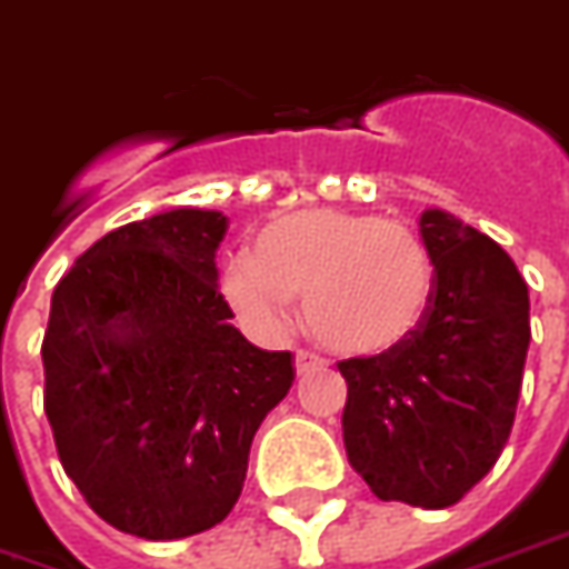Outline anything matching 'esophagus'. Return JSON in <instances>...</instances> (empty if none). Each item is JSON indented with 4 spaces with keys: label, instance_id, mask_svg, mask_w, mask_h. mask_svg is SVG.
Returning a JSON list of instances; mask_svg holds the SVG:
<instances>
[{
    "label": "esophagus",
    "instance_id": "1",
    "mask_svg": "<svg viewBox=\"0 0 569 569\" xmlns=\"http://www.w3.org/2000/svg\"><path fill=\"white\" fill-rule=\"evenodd\" d=\"M322 368H326V359H319V356H313V352H305V349H298V352H296L298 377H305V373H310V370H322Z\"/></svg>",
    "mask_w": 569,
    "mask_h": 569
}]
</instances>
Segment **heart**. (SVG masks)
Listing matches in <instances>:
<instances>
[{
    "mask_svg": "<svg viewBox=\"0 0 569 569\" xmlns=\"http://www.w3.org/2000/svg\"><path fill=\"white\" fill-rule=\"evenodd\" d=\"M431 289L435 264L407 222L338 208L268 222L252 256H234L222 271V296L243 326L280 335L292 298H305L307 331L347 359L401 347L422 322Z\"/></svg>",
    "mask_w": 569,
    "mask_h": 569,
    "instance_id": "1",
    "label": "heart"
}]
</instances>
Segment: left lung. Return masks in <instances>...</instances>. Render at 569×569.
<instances>
[{"instance_id": "8db88e82", "label": "left lung", "mask_w": 569, "mask_h": 569, "mask_svg": "<svg viewBox=\"0 0 569 569\" xmlns=\"http://www.w3.org/2000/svg\"><path fill=\"white\" fill-rule=\"evenodd\" d=\"M419 234L435 264L422 322L401 347L340 361L343 446L380 500L443 509L495 467L531 343L528 283L507 250L440 208Z\"/></svg>"}]
</instances>
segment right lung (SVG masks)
I'll list each match as a JSON object with an SVG mask.
<instances>
[{
  "label": "right lung",
  "mask_w": 569,
  "mask_h": 569,
  "mask_svg": "<svg viewBox=\"0 0 569 569\" xmlns=\"http://www.w3.org/2000/svg\"><path fill=\"white\" fill-rule=\"evenodd\" d=\"M222 210L108 231L50 298L44 413L66 473L117 531L180 540L241 498L252 437L296 380L289 352L231 326Z\"/></svg>",
  "instance_id": "obj_1"
}]
</instances>
